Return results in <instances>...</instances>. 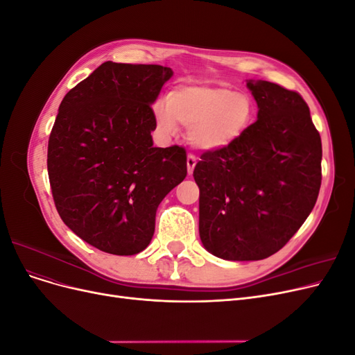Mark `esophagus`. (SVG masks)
Segmentation results:
<instances>
[{"instance_id": "1", "label": "esophagus", "mask_w": 355, "mask_h": 355, "mask_svg": "<svg viewBox=\"0 0 355 355\" xmlns=\"http://www.w3.org/2000/svg\"><path fill=\"white\" fill-rule=\"evenodd\" d=\"M196 164H197V158H196V155L189 154V155H188V158H187V168H188V175H189V176L192 175V171H194Z\"/></svg>"}]
</instances>
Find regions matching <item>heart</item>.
Returning <instances> with one entry per match:
<instances>
[{
    "instance_id": "b5f03b06",
    "label": "heart",
    "mask_w": 355,
    "mask_h": 355,
    "mask_svg": "<svg viewBox=\"0 0 355 355\" xmlns=\"http://www.w3.org/2000/svg\"><path fill=\"white\" fill-rule=\"evenodd\" d=\"M254 115L252 98L225 85L189 84L170 92L167 103L154 106L157 128L175 136L179 125L188 128V141L198 151L218 153L247 132Z\"/></svg>"
}]
</instances>
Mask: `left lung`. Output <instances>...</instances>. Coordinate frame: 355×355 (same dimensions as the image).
Wrapping results in <instances>:
<instances>
[{
	"label": "left lung",
	"mask_w": 355,
	"mask_h": 355,
	"mask_svg": "<svg viewBox=\"0 0 355 355\" xmlns=\"http://www.w3.org/2000/svg\"><path fill=\"white\" fill-rule=\"evenodd\" d=\"M257 120L230 148L204 153L200 239L225 261L277 253L313 211L321 185V139L305 101L263 80H247Z\"/></svg>",
	"instance_id": "obj_1"
}]
</instances>
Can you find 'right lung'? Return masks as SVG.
I'll list each match as a JSON object with an SVG mask.
<instances>
[{
	"instance_id": "1",
	"label": "right lung",
	"mask_w": 355,
	"mask_h": 355,
	"mask_svg": "<svg viewBox=\"0 0 355 355\" xmlns=\"http://www.w3.org/2000/svg\"><path fill=\"white\" fill-rule=\"evenodd\" d=\"M173 71L105 62L63 98L47 170L67 227L102 252L145 250L159 202L187 176L180 146L155 148L151 105Z\"/></svg>"
}]
</instances>
